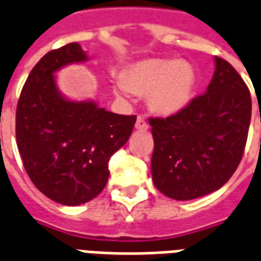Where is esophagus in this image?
Segmentation results:
<instances>
[{
  "mask_svg": "<svg viewBox=\"0 0 261 261\" xmlns=\"http://www.w3.org/2000/svg\"><path fill=\"white\" fill-rule=\"evenodd\" d=\"M135 128L141 131H146L149 128V124L144 116H138L137 122H135Z\"/></svg>",
  "mask_w": 261,
  "mask_h": 261,
  "instance_id": "esophagus-1",
  "label": "esophagus"
}]
</instances>
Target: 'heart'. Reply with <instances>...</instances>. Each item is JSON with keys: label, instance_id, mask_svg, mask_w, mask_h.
<instances>
[{"label": "heart", "instance_id": "heart-1", "mask_svg": "<svg viewBox=\"0 0 261 261\" xmlns=\"http://www.w3.org/2000/svg\"><path fill=\"white\" fill-rule=\"evenodd\" d=\"M196 87V71L185 61L150 59L138 61L116 82L117 93L148 94L149 107L160 115H174L188 107Z\"/></svg>", "mask_w": 261, "mask_h": 261}]
</instances>
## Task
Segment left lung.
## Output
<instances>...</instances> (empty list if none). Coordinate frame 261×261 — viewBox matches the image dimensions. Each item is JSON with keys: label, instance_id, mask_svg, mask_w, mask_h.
Listing matches in <instances>:
<instances>
[{"label": "left lung", "instance_id": "8db88e82", "mask_svg": "<svg viewBox=\"0 0 261 261\" xmlns=\"http://www.w3.org/2000/svg\"><path fill=\"white\" fill-rule=\"evenodd\" d=\"M204 94L168 117H150L152 179L164 196L193 200L215 192L236 172L244 154L252 98L241 75L215 56Z\"/></svg>", "mask_w": 261, "mask_h": 261}]
</instances>
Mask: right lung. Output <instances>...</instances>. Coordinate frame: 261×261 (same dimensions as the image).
Returning a JSON list of instances; mask_svg holds the SVG:
<instances>
[{"label": "right lung", "instance_id": "obj_1", "mask_svg": "<svg viewBox=\"0 0 261 261\" xmlns=\"http://www.w3.org/2000/svg\"><path fill=\"white\" fill-rule=\"evenodd\" d=\"M86 60L76 42L46 53L31 69L16 109L25 172L39 192L63 205L85 204L102 192L109 159L128 141L137 120L61 95L56 71Z\"/></svg>", "mask_w": 261, "mask_h": 261}]
</instances>
